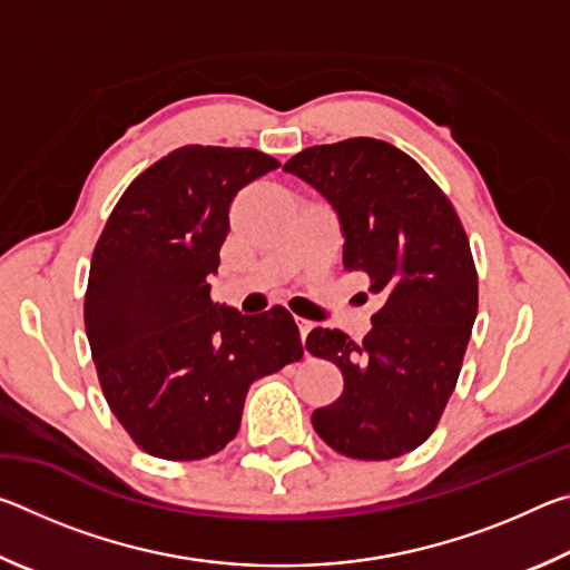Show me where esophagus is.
Returning a JSON list of instances; mask_svg holds the SVG:
<instances>
[{
	"label": "esophagus",
	"mask_w": 570,
	"mask_h": 570,
	"mask_svg": "<svg viewBox=\"0 0 570 570\" xmlns=\"http://www.w3.org/2000/svg\"><path fill=\"white\" fill-rule=\"evenodd\" d=\"M294 322H296V326H298V336H302V342H304V340H306V334L312 332V326H314V324H312V322H306V320H298V316H296Z\"/></svg>",
	"instance_id": "obj_1"
}]
</instances>
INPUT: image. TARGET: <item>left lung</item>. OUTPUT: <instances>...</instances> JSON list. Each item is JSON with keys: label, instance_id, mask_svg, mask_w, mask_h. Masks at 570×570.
Instances as JSON below:
<instances>
[{"label": "left lung", "instance_id": "left-lung-1", "mask_svg": "<svg viewBox=\"0 0 570 570\" xmlns=\"http://www.w3.org/2000/svg\"><path fill=\"white\" fill-rule=\"evenodd\" d=\"M330 200L344 268L370 276L382 308L354 342L316 326L306 352L340 366L344 392L312 414L326 445L392 460L432 435L478 316V272L455 208L407 153L374 138L314 146L284 163Z\"/></svg>", "mask_w": 570, "mask_h": 570}]
</instances>
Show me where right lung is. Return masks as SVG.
<instances>
[{"label":"right lung","mask_w":570,"mask_h":570,"mask_svg":"<svg viewBox=\"0 0 570 570\" xmlns=\"http://www.w3.org/2000/svg\"><path fill=\"white\" fill-rule=\"evenodd\" d=\"M276 168L254 148L173 150L130 183L92 250L85 330L95 370L148 455H216L236 438L250 384L302 360L284 306L244 316L210 302L230 204Z\"/></svg>","instance_id":"1"}]
</instances>
